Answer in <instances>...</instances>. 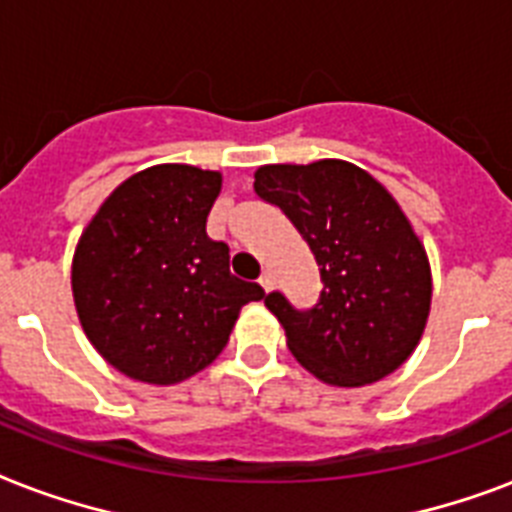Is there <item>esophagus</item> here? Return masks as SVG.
Returning <instances> with one entry per match:
<instances>
[{"mask_svg": "<svg viewBox=\"0 0 512 512\" xmlns=\"http://www.w3.org/2000/svg\"><path fill=\"white\" fill-rule=\"evenodd\" d=\"M273 284H276V281H273V276H270V273H263V276H260V286H263L265 292H270V289H273Z\"/></svg>", "mask_w": 512, "mask_h": 512, "instance_id": "34e87169", "label": "esophagus"}]
</instances>
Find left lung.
I'll list each match as a JSON object with an SVG mask.
<instances>
[{"label": "left lung", "instance_id": "left-lung-1", "mask_svg": "<svg viewBox=\"0 0 512 512\" xmlns=\"http://www.w3.org/2000/svg\"><path fill=\"white\" fill-rule=\"evenodd\" d=\"M255 191L292 220L321 270L310 310H294L278 292L265 297L297 363L344 389L397 371L431 310L429 257L397 199L344 160L263 165Z\"/></svg>", "mask_w": 512, "mask_h": 512}]
</instances>
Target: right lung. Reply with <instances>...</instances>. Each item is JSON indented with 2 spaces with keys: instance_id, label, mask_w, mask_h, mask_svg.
<instances>
[{
  "instance_id": "right-lung-1",
  "label": "right lung",
  "mask_w": 512,
  "mask_h": 512,
  "mask_svg": "<svg viewBox=\"0 0 512 512\" xmlns=\"http://www.w3.org/2000/svg\"><path fill=\"white\" fill-rule=\"evenodd\" d=\"M218 170L152 165L102 202L78 239L70 286L94 350L134 381L170 386L213 363L263 286L231 276L207 236Z\"/></svg>"
}]
</instances>
